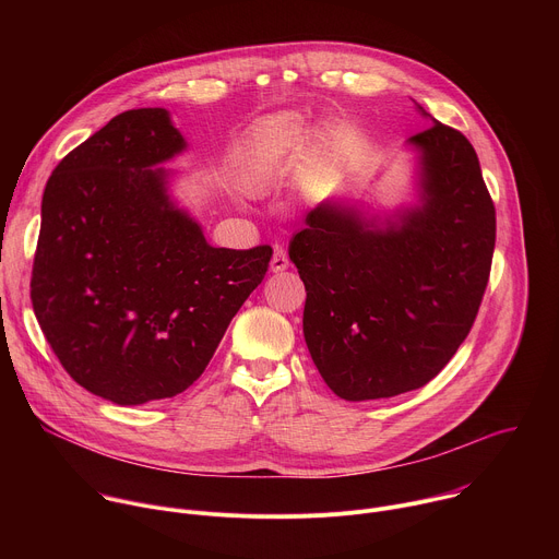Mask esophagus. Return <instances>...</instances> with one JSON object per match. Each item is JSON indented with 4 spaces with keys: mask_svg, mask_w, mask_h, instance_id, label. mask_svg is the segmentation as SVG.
Returning a JSON list of instances; mask_svg holds the SVG:
<instances>
[{
    "mask_svg": "<svg viewBox=\"0 0 559 559\" xmlns=\"http://www.w3.org/2000/svg\"><path fill=\"white\" fill-rule=\"evenodd\" d=\"M270 267H272V272H283V270L289 267V257H287V252H285L283 248H276V250H274Z\"/></svg>",
    "mask_w": 559,
    "mask_h": 559,
    "instance_id": "1",
    "label": "esophagus"
}]
</instances>
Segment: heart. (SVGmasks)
<instances>
[{
	"label": "heart",
	"instance_id": "obj_1",
	"mask_svg": "<svg viewBox=\"0 0 559 559\" xmlns=\"http://www.w3.org/2000/svg\"><path fill=\"white\" fill-rule=\"evenodd\" d=\"M305 128L292 112L263 119L236 158V179L246 190H261L272 183L287 158L302 145Z\"/></svg>",
	"mask_w": 559,
	"mask_h": 559
}]
</instances>
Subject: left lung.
Masks as SVG:
<instances>
[{
  "mask_svg": "<svg viewBox=\"0 0 559 559\" xmlns=\"http://www.w3.org/2000/svg\"><path fill=\"white\" fill-rule=\"evenodd\" d=\"M409 141L420 152V207L380 229L354 207L321 203L289 243L307 292V349L349 403L436 378L468 336L491 274L496 205L473 145L440 121Z\"/></svg>",
  "mask_w": 559,
  "mask_h": 559,
  "instance_id": "8db88e82",
  "label": "left lung"
}]
</instances>
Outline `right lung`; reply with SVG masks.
Masks as SVG:
<instances>
[{"instance_id": "obj_1", "label": "right lung", "mask_w": 559, "mask_h": 559, "mask_svg": "<svg viewBox=\"0 0 559 559\" xmlns=\"http://www.w3.org/2000/svg\"><path fill=\"white\" fill-rule=\"evenodd\" d=\"M186 147L164 108L126 110L68 152L41 199L31 300L68 376L117 405L186 391L234 313L265 278L272 248L207 246L166 194Z\"/></svg>"}]
</instances>
